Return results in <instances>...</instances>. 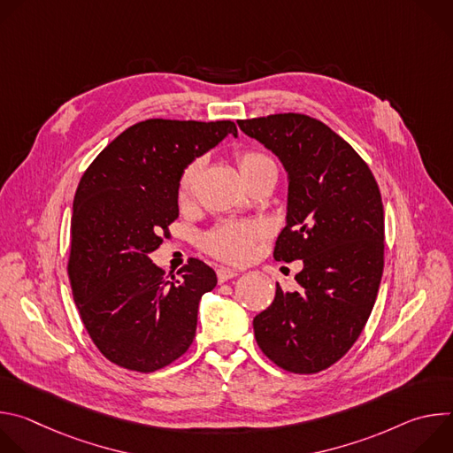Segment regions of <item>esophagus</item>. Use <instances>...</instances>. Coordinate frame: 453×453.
I'll return each mask as SVG.
<instances>
[{"mask_svg": "<svg viewBox=\"0 0 453 453\" xmlns=\"http://www.w3.org/2000/svg\"><path fill=\"white\" fill-rule=\"evenodd\" d=\"M217 276H219V281H220V283H224V281H227V280H231V278L240 276V271L227 269V267H220V269L217 271Z\"/></svg>", "mask_w": 453, "mask_h": 453, "instance_id": "esophagus-1", "label": "esophagus"}]
</instances>
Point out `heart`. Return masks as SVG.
Listing matches in <instances>:
<instances>
[{"instance_id":"heart-1","label":"heart","mask_w":453,"mask_h":453,"mask_svg":"<svg viewBox=\"0 0 453 453\" xmlns=\"http://www.w3.org/2000/svg\"><path fill=\"white\" fill-rule=\"evenodd\" d=\"M201 165L203 161L196 159L182 170L179 179L180 199H188L193 193V186H196ZM265 165H274V161L265 154L250 150L238 154V166L242 173H247ZM264 234H267V226L260 220H226L206 234L204 245L213 256L220 257V260L242 264L249 260L254 249V242L257 238H262Z\"/></svg>"}]
</instances>
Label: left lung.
<instances>
[{
  "instance_id": "1",
  "label": "left lung",
  "mask_w": 453,
  "mask_h": 453,
  "mask_svg": "<svg viewBox=\"0 0 453 453\" xmlns=\"http://www.w3.org/2000/svg\"><path fill=\"white\" fill-rule=\"evenodd\" d=\"M287 170V226L278 262H303L299 285H276L273 304L252 320L262 351L281 369L319 372L362 334L383 273V206L364 159L328 125L306 114L238 119Z\"/></svg>"
}]
</instances>
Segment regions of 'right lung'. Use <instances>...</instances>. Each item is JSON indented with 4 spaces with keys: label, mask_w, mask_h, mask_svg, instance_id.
Wrapping results in <instances>:
<instances>
[{
    "label": "right lung",
    "mask_w": 453,
    "mask_h": 453,
    "mask_svg": "<svg viewBox=\"0 0 453 453\" xmlns=\"http://www.w3.org/2000/svg\"><path fill=\"white\" fill-rule=\"evenodd\" d=\"M238 136L226 121L147 119L114 138L84 172L73 201L70 285L84 326L112 364L157 371L188 351L201 297L217 274L197 257L165 280L150 252L179 217L182 170Z\"/></svg>",
    "instance_id": "obj_1"
}]
</instances>
